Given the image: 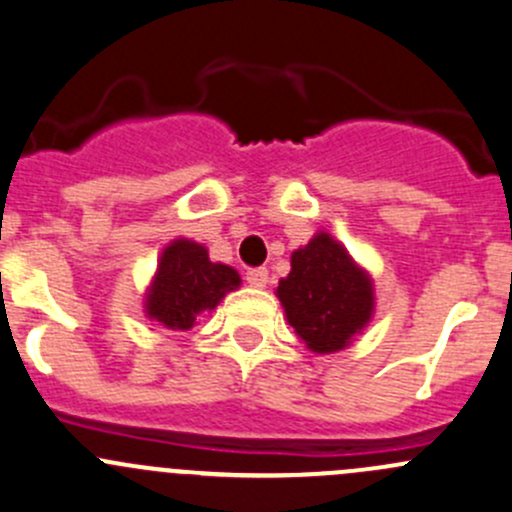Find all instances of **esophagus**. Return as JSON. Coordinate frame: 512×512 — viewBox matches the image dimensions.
I'll list each match as a JSON object with an SVG mask.
<instances>
[{
    "instance_id": "1",
    "label": "esophagus",
    "mask_w": 512,
    "mask_h": 512,
    "mask_svg": "<svg viewBox=\"0 0 512 512\" xmlns=\"http://www.w3.org/2000/svg\"><path fill=\"white\" fill-rule=\"evenodd\" d=\"M267 282H270V272L265 270V267H255V270L247 272V285L250 287H267Z\"/></svg>"
}]
</instances>
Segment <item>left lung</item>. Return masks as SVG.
<instances>
[{
	"label": "left lung",
	"instance_id": "8db88e82",
	"mask_svg": "<svg viewBox=\"0 0 512 512\" xmlns=\"http://www.w3.org/2000/svg\"><path fill=\"white\" fill-rule=\"evenodd\" d=\"M289 265L292 270L275 289L289 327L314 354L347 349L374 317L369 270L327 230L314 232L307 245L297 247Z\"/></svg>",
	"mask_w": 512,
	"mask_h": 512
}]
</instances>
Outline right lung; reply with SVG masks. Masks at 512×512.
<instances>
[{"label": "right lung", "instance_id": "right-lung-1", "mask_svg": "<svg viewBox=\"0 0 512 512\" xmlns=\"http://www.w3.org/2000/svg\"><path fill=\"white\" fill-rule=\"evenodd\" d=\"M240 282L237 270L210 260L208 247L188 237H175L160 252L143 297V312L168 332H188Z\"/></svg>", "mask_w": 512, "mask_h": 512}]
</instances>
